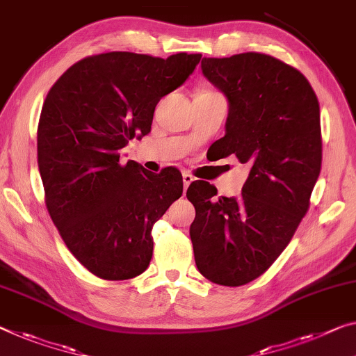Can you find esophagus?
Segmentation results:
<instances>
[{"label": "esophagus", "instance_id": "obj_1", "mask_svg": "<svg viewBox=\"0 0 356 356\" xmlns=\"http://www.w3.org/2000/svg\"><path fill=\"white\" fill-rule=\"evenodd\" d=\"M194 181V177L191 175L189 172H184L183 173V184H184V189H188V186Z\"/></svg>", "mask_w": 356, "mask_h": 356}]
</instances>
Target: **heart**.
Here are the masks:
<instances>
[{"mask_svg": "<svg viewBox=\"0 0 356 356\" xmlns=\"http://www.w3.org/2000/svg\"><path fill=\"white\" fill-rule=\"evenodd\" d=\"M202 94H216V92L209 90V89H200L199 92H197V95H202Z\"/></svg>", "mask_w": 356, "mask_h": 356, "instance_id": "1", "label": "heart"}]
</instances>
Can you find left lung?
<instances>
[{"instance_id": "left-lung-1", "label": "left lung", "mask_w": 356, "mask_h": 356, "mask_svg": "<svg viewBox=\"0 0 356 356\" xmlns=\"http://www.w3.org/2000/svg\"><path fill=\"white\" fill-rule=\"evenodd\" d=\"M202 73L229 100L226 135L211 147L248 163L250 175L237 199L191 183L189 234L202 275L240 286L269 269L309 210L321 170L320 105L299 70L267 54L204 57Z\"/></svg>"}]
</instances>
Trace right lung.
<instances>
[{
	"instance_id": "add662e5",
	"label": "right lung",
	"mask_w": 356,
	"mask_h": 356,
	"mask_svg": "<svg viewBox=\"0 0 356 356\" xmlns=\"http://www.w3.org/2000/svg\"><path fill=\"white\" fill-rule=\"evenodd\" d=\"M200 54L89 56L47 92L38 124L46 209L71 254L103 280H129L152 258V226L183 194L175 167L151 173L121 149L151 132L156 105L181 86Z\"/></svg>"
}]
</instances>
